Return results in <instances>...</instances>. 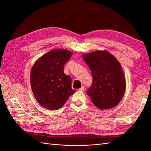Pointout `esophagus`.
Here are the masks:
<instances>
[{"instance_id":"34e87169","label":"esophagus","mask_w":151,"mask_h":151,"mask_svg":"<svg viewBox=\"0 0 151 151\" xmlns=\"http://www.w3.org/2000/svg\"><path fill=\"white\" fill-rule=\"evenodd\" d=\"M84 90H85V88L84 86H83V87H81V88H80V89H79V91H81V92H84Z\"/></svg>"}]
</instances>
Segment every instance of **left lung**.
<instances>
[{"instance_id":"8db88e82","label":"left lung","mask_w":151,"mask_h":151,"mask_svg":"<svg viewBox=\"0 0 151 151\" xmlns=\"http://www.w3.org/2000/svg\"><path fill=\"white\" fill-rule=\"evenodd\" d=\"M93 76V85L87 91L95 106L110 109L120 102L126 89L125 77L117 59L106 50L83 55Z\"/></svg>"}]
</instances>
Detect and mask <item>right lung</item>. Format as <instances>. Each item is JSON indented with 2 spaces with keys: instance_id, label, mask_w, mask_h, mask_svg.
<instances>
[{
  "instance_id": "right-lung-1",
  "label": "right lung",
  "mask_w": 151,
  "mask_h": 151,
  "mask_svg": "<svg viewBox=\"0 0 151 151\" xmlns=\"http://www.w3.org/2000/svg\"><path fill=\"white\" fill-rule=\"evenodd\" d=\"M72 54L68 50L55 49L34 63L30 74L31 87L36 101L43 107L56 110L76 92L71 88V77L63 72V67Z\"/></svg>"
}]
</instances>
